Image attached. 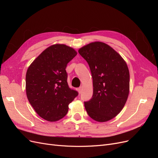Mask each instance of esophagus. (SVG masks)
I'll use <instances>...</instances> for the list:
<instances>
[{"mask_svg": "<svg viewBox=\"0 0 158 158\" xmlns=\"http://www.w3.org/2000/svg\"><path fill=\"white\" fill-rule=\"evenodd\" d=\"M77 90H78V92L79 94H81V92H82V87L78 88L77 89Z\"/></svg>", "mask_w": 158, "mask_h": 158, "instance_id": "obj_1", "label": "esophagus"}]
</instances>
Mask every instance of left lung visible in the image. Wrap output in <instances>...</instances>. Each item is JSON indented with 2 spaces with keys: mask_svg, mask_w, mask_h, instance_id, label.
Here are the masks:
<instances>
[{
  "mask_svg": "<svg viewBox=\"0 0 158 158\" xmlns=\"http://www.w3.org/2000/svg\"><path fill=\"white\" fill-rule=\"evenodd\" d=\"M93 79V95L84 102L88 115L98 122L111 120L121 111L129 93L130 74L125 61L111 47L94 42L78 51Z\"/></svg>",
  "mask_w": 158,
  "mask_h": 158,
  "instance_id": "1",
  "label": "left lung"
}]
</instances>
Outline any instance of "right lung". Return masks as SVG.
Instances as JSON below:
<instances>
[{
    "instance_id": "right-lung-1",
    "label": "right lung",
    "mask_w": 158,
    "mask_h": 158,
    "mask_svg": "<svg viewBox=\"0 0 158 158\" xmlns=\"http://www.w3.org/2000/svg\"><path fill=\"white\" fill-rule=\"evenodd\" d=\"M77 55L65 45H51L38 56L28 68L26 89L30 103L45 120L54 122L63 118L69 105L78 95L69 88L66 65Z\"/></svg>"
}]
</instances>
